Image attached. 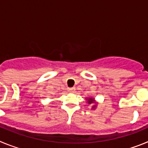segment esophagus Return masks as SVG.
<instances>
[{
    "mask_svg": "<svg viewBox=\"0 0 148 148\" xmlns=\"http://www.w3.org/2000/svg\"><path fill=\"white\" fill-rule=\"evenodd\" d=\"M75 87H71V88H68V91L70 92H73L75 91Z\"/></svg>",
    "mask_w": 148,
    "mask_h": 148,
    "instance_id": "1",
    "label": "esophagus"
}]
</instances>
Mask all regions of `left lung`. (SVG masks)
<instances>
[{
  "mask_svg": "<svg viewBox=\"0 0 148 148\" xmlns=\"http://www.w3.org/2000/svg\"><path fill=\"white\" fill-rule=\"evenodd\" d=\"M86 100H87V103L88 104H92V109L95 110V108H96V107H97V103L95 102V100L94 99V98L89 97V98H87V99H86Z\"/></svg>",
  "mask_w": 148,
  "mask_h": 148,
  "instance_id": "8db88e82",
  "label": "left lung"
}]
</instances>
